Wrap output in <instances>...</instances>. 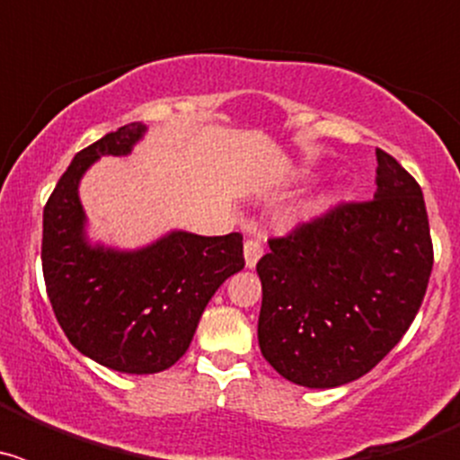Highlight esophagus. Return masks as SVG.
Instances as JSON below:
<instances>
[{
  "label": "esophagus",
  "mask_w": 460,
  "mask_h": 460,
  "mask_svg": "<svg viewBox=\"0 0 460 460\" xmlns=\"http://www.w3.org/2000/svg\"><path fill=\"white\" fill-rule=\"evenodd\" d=\"M260 258H262V243H260V239H246V243H243V260H246V267H255Z\"/></svg>",
  "instance_id": "34e87169"
}]
</instances>
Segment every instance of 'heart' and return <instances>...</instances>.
I'll return each mask as SVG.
<instances>
[{"mask_svg": "<svg viewBox=\"0 0 460 460\" xmlns=\"http://www.w3.org/2000/svg\"><path fill=\"white\" fill-rule=\"evenodd\" d=\"M332 205V198H327V195H324V198H318V200L313 202L311 207H308V214H320V211L323 209H327V207Z\"/></svg>", "mask_w": 460, "mask_h": 460, "instance_id": "heart-1", "label": "heart"}]
</instances>
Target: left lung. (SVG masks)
I'll use <instances>...</instances> for the list:
<instances>
[{"label": "left lung", "instance_id": "8db88e82", "mask_svg": "<svg viewBox=\"0 0 460 460\" xmlns=\"http://www.w3.org/2000/svg\"><path fill=\"white\" fill-rule=\"evenodd\" d=\"M377 190L270 239L258 262L262 357L311 389L367 376L403 339L424 302L429 214L412 174L377 149Z\"/></svg>", "mask_w": 460, "mask_h": 460}]
</instances>
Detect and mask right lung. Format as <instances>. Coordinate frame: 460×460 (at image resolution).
Instances as JSON below:
<instances>
[{"instance_id":"obj_1","label":"right lung","mask_w":460,"mask_h":460,"mask_svg":"<svg viewBox=\"0 0 460 460\" xmlns=\"http://www.w3.org/2000/svg\"><path fill=\"white\" fill-rule=\"evenodd\" d=\"M145 126L126 124L75 154L43 209L40 262L73 348L119 373L165 371L189 350L211 295L243 270L239 233H170L140 251L89 246L78 184L99 156H126Z\"/></svg>"}]
</instances>
